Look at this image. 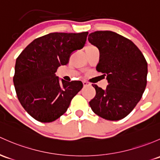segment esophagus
<instances>
[{
	"instance_id": "esophagus-1",
	"label": "esophagus",
	"mask_w": 160,
	"mask_h": 160,
	"mask_svg": "<svg viewBox=\"0 0 160 160\" xmlns=\"http://www.w3.org/2000/svg\"><path fill=\"white\" fill-rule=\"evenodd\" d=\"M83 86H84V87H87V86L90 85V83H89L88 82H87V81H83Z\"/></svg>"
}]
</instances>
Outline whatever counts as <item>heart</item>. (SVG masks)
Instances as JSON below:
<instances>
[{"label": "heart", "instance_id": "1", "mask_svg": "<svg viewBox=\"0 0 160 160\" xmlns=\"http://www.w3.org/2000/svg\"><path fill=\"white\" fill-rule=\"evenodd\" d=\"M94 48V46H93V45H88V46L86 48V49H87V48Z\"/></svg>", "mask_w": 160, "mask_h": 160}]
</instances>
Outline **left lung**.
<instances>
[{
    "instance_id": "left-lung-1",
    "label": "left lung",
    "mask_w": 160,
    "mask_h": 160,
    "mask_svg": "<svg viewBox=\"0 0 160 160\" xmlns=\"http://www.w3.org/2000/svg\"><path fill=\"white\" fill-rule=\"evenodd\" d=\"M88 40L100 51L97 70L106 76V90L96 84V96L90 106L107 120L123 119L140 100L147 87V62L130 40L110 31H95Z\"/></svg>"
}]
</instances>
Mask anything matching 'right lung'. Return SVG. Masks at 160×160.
I'll return each instance as SVG.
<instances>
[{
	"mask_svg": "<svg viewBox=\"0 0 160 160\" xmlns=\"http://www.w3.org/2000/svg\"><path fill=\"white\" fill-rule=\"evenodd\" d=\"M88 32L50 33L37 38L16 60L13 84L24 110L41 122L56 120L83 88L81 81H60L55 73L84 46Z\"/></svg>",
	"mask_w": 160,
	"mask_h": 160,
	"instance_id": "1",
	"label": "right lung"
}]
</instances>
